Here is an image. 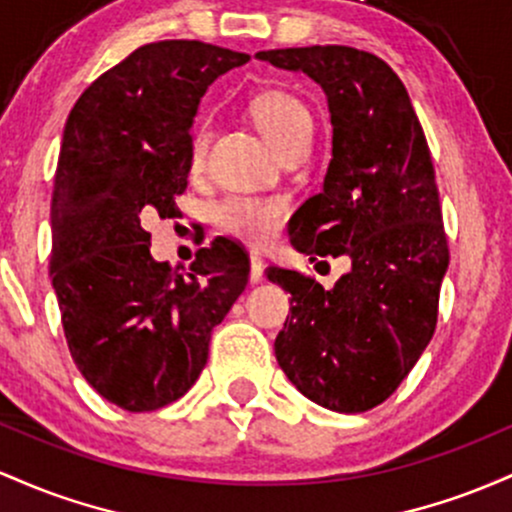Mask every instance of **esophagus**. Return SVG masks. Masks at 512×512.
I'll use <instances>...</instances> for the list:
<instances>
[{
  "mask_svg": "<svg viewBox=\"0 0 512 512\" xmlns=\"http://www.w3.org/2000/svg\"><path fill=\"white\" fill-rule=\"evenodd\" d=\"M263 271H266V263H263V258L258 254H251V273H249L251 283H261Z\"/></svg>",
  "mask_w": 512,
  "mask_h": 512,
  "instance_id": "34e87169",
  "label": "esophagus"
}]
</instances>
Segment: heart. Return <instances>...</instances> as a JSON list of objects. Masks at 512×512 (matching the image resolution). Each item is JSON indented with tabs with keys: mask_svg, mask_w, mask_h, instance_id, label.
Wrapping results in <instances>:
<instances>
[{
	"mask_svg": "<svg viewBox=\"0 0 512 512\" xmlns=\"http://www.w3.org/2000/svg\"><path fill=\"white\" fill-rule=\"evenodd\" d=\"M251 116L256 118L258 128L266 132L280 152L304 145L312 140L314 116L307 103L295 94L283 89H266L249 103ZM210 142V118L200 116L195 120L188 140V164L191 169H200ZM285 203L280 198L266 195H232L217 205V222L227 234L237 237L251 246L268 244L285 220Z\"/></svg>",
	"mask_w": 512,
	"mask_h": 512,
	"instance_id": "b5f03b06",
	"label": "heart"
}]
</instances>
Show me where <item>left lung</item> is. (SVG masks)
I'll use <instances>...</instances> for the list:
<instances>
[{
    "label": "left lung",
    "mask_w": 512,
    "mask_h": 512,
    "mask_svg": "<svg viewBox=\"0 0 512 512\" xmlns=\"http://www.w3.org/2000/svg\"><path fill=\"white\" fill-rule=\"evenodd\" d=\"M326 91L333 125L321 193L292 215L309 258L348 256L331 290L300 271L268 268L290 292L275 358L307 399L363 413L396 392L438 324L450 263L433 159L409 91L387 62L348 45L263 50Z\"/></svg>",
    "instance_id": "left-lung-1"
}]
</instances>
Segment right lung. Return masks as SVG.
I'll return each instance as SVG.
<instances>
[{
  "instance_id": "1",
  "label": "right lung",
  "mask_w": 512,
  "mask_h": 512,
  "mask_svg": "<svg viewBox=\"0 0 512 512\" xmlns=\"http://www.w3.org/2000/svg\"><path fill=\"white\" fill-rule=\"evenodd\" d=\"M246 60L203 40L147 43L86 86L67 116L50 278L74 365L125 411L162 409L193 387L212 329L249 283V254L234 241L215 239L176 273L154 261L142 227L179 212L200 96Z\"/></svg>"
}]
</instances>
